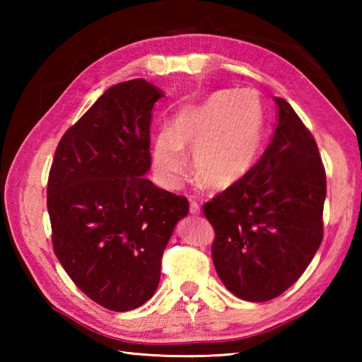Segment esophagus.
<instances>
[{
    "label": "esophagus",
    "mask_w": 362,
    "mask_h": 362,
    "mask_svg": "<svg viewBox=\"0 0 362 362\" xmlns=\"http://www.w3.org/2000/svg\"><path fill=\"white\" fill-rule=\"evenodd\" d=\"M189 211H191V214H194V216H197V214H201V206H199V204L196 201H191Z\"/></svg>",
    "instance_id": "esophagus-1"
}]
</instances>
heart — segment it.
I'll return each instance as SVG.
<instances>
[{
	"label": "heart",
	"instance_id": "obj_1",
	"mask_svg": "<svg viewBox=\"0 0 362 362\" xmlns=\"http://www.w3.org/2000/svg\"><path fill=\"white\" fill-rule=\"evenodd\" d=\"M264 141V113L252 90H227L175 115L168 134L152 148V165L166 188L179 185L185 152H193L194 175L206 187L224 189L247 174Z\"/></svg>",
	"mask_w": 362,
	"mask_h": 362
}]
</instances>
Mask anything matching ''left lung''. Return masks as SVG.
Returning <instances> with one entry per match:
<instances>
[{
    "instance_id": "obj_1",
    "label": "left lung",
    "mask_w": 362,
    "mask_h": 362,
    "mask_svg": "<svg viewBox=\"0 0 362 362\" xmlns=\"http://www.w3.org/2000/svg\"><path fill=\"white\" fill-rule=\"evenodd\" d=\"M271 143L250 171L204 205L211 257L226 288L267 302L292 286L324 236L327 177L316 140L281 98Z\"/></svg>"
}]
</instances>
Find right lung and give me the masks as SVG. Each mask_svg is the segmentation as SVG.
<instances>
[{
    "label": "right lung",
    "instance_id": "1",
    "mask_svg": "<svg viewBox=\"0 0 362 362\" xmlns=\"http://www.w3.org/2000/svg\"><path fill=\"white\" fill-rule=\"evenodd\" d=\"M144 79L110 87L60 140L48 179L52 247L83 294L124 313L148 302L187 197L146 179L152 109Z\"/></svg>",
    "mask_w": 362,
    "mask_h": 362
}]
</instances>
